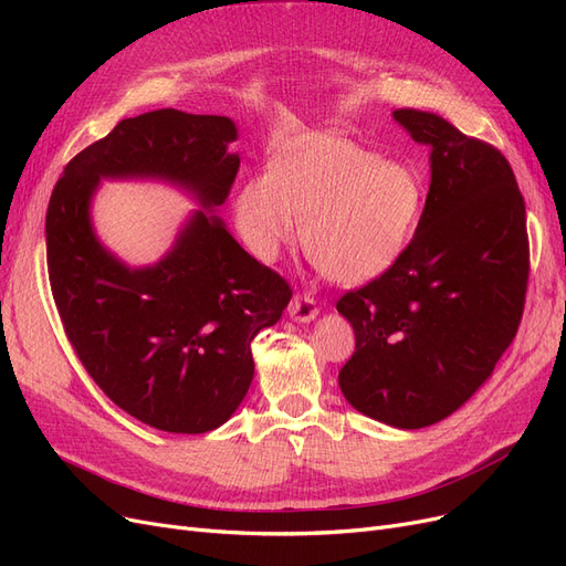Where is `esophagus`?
<instances>
[{
    "label": "esophagus",
    "instance_id": "1",
    "mask_svg": "<svg viewBox=\"0 0 566 566\" xmlns=\"http://www.w3.org/2000/svg\"><path fill=\"white\" fill-rule=\"evenodd\" d=\"M287 312H290V316H293L295 321H312V318H316V314H318V306H316V300L312 297V295H306V293H297L295 297H293V302H290V306H287Z\"/></svg>",
    "mask_w": 566,
    "mask_h": 566
}]
</instances>
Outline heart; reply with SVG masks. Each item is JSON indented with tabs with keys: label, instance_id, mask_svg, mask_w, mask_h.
Instances as JSON below:
<instances>
[{
	"label": "heart",
	"instance_id": "heart-1",
	"mask_svg": "<svg viewBox=\"0 0 566 566\" xmlns=\"http://www.w3.org/2000/svg\"><path fill=\"white\" fill-rule=\"evenodd\" d=\"M424 205L413 167L335 134H316L252 177L235 196L245 245L273 262L304 221V250L331 281L378 279L406 250Z\"/></svg>",
	"mask_w": 566,
	"mask_h": 566
}]
</instances>
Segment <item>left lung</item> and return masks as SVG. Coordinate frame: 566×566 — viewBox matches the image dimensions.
<instances>
[{
  "label": "left lung",
  "instance_id": "8db88e82",
  "mask_svg": "<svg viewBox=\"0 0 566 566\" xmlns=\"http://www.w3.org/2000/svg\"><path fill=\"white\" fill-rule=\"evenodd\" d=\"M394 117L432 148L430 193L399 260L337 300L356 337L339 389L364 416L418 430L465 403L517 335L528 233L499 148L430 111Z\"/></svg>",
  "mask_w": 566,
  "mask_h": 566
}]
</instances>
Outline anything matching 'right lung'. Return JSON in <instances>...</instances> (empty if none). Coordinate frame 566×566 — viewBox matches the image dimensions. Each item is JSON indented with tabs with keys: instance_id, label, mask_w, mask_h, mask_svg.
<instances>
[{
	"instance_id": "1",
	"label": "right lung",
	"mask_w": 566,
	"mask_h": 566,
	"mask_svg": "<svg viewBox=\"0 0 566 566\" xmlns=\"http://www.w3.org/2000/svg\"><path fill=\"white\" fill-rule=\"evenodd\" d=\"M221 115L163 108L127 117L65 165L46 208V269L63 331L106 397L156 430L202 434L252 382V339L293 290L198 212L163 262L129 271L98 245L90 198L101 177H165L224 205L241 158Z\"/></svg>"
}]
</instances>
